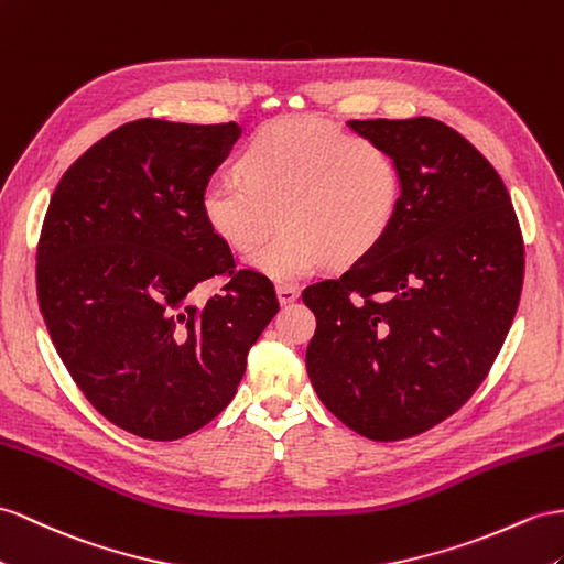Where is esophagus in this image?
Returning <instances> with one entry per match:
<instances>
[{"label": "esophagus", "instance_id": "34e87169", "mask_svg": "<svg viewBox=\"0 0 564 564\" xmlns=\"http://www.w3.org/2000/svg\"><path fill=\"white\" fill-rule=\"evenodd\" d=\"M276 295H279L281 305H291V302H295L300 297V291L293 285H276Z\"/></svg>", "mask_w": 564, "mask_h": 564}]
</instances>
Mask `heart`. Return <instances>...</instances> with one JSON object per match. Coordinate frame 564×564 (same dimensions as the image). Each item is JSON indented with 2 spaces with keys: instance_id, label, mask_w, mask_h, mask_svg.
Listing matches in <instances>:
<instances>
[{
  "instance_id": "heart-1",
  "label": "heart",
  "mask_w": 564,
  "mask_h": 564,
  "mask_svg": "<svg viewBox=\"0 0 564 564\" xmlns=\"http://www.w3.org/2000/svg\"><path fill=\"white\" fill-rule=\"evenodd\" d=\"M238 176L216 173L199 191L212 234L281 285L326 262L348 267L379 248L402 195L395 156L381 142L314 117L264 123L238 156Z\"/></svg>"
}]
</instances>
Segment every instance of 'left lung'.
I'll use <instances>...</instances> for the list:
<instances>
[{
	"label": "left lung",
	"instance_id": "8db88e82",
	"mask_svg": "<svg viewBox=\"0 0 564 564\" xmlns=\"http://www.w3.org/2000/svg\"><path fill=\"white\" fill-rule=\"evenodd\" d=\"M395 156L402 195L377 250L305 288L307 373L338 420L402 441L455 414L512 326L524 242L498 171L436 119L348 121Z\"/></svg>",
	"mask_w": 564,
	"mask_h": 564
}]
</instances>
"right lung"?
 Instances as JSON below:
<instances>
[{"mask_svg":"<svg viewBox=\"0 0 564 564\" xmlns=\"http://www.w3.org/2000/svg\"><path fill=\"white\" fill-rule=\"evenodd\" d=\"M238 123L131 121L78 156L50 199L37 300L70 379L111 424L176 441L230 400L248 352L279 312L273 285L236 271L199 212V191ZM228 272L195 306V284Z\"/></svg>","mask_w":564,"mask_h":564,"instance_id":"obj_1","label":"right lung"}]
</instances>
